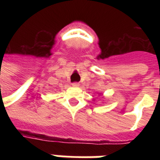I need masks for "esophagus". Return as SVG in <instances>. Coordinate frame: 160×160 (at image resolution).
<instances>
[{"label": "esophagus", "instance_id": "34e87169", "mask_svg": "<svg viewBox=\"0 0 160 160\" xmlns=\"http://www.w3.org/2000/svg\"><path fill=\"white\" fill-rule=\"evenodd\" d=\"M72 86H73V87H78L79 86H80V84L78 83V82H74V83L72 84Z\"/></svg>", "mask_w": 160, "mask_h": 160}]
</instances>
